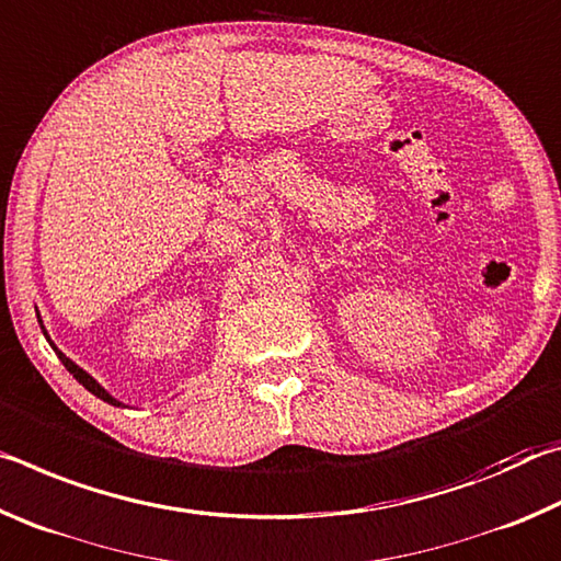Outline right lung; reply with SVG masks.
<instances>
[{"mask_svg":"<svg viewBox=\"0 0 561 561\" xmlns=\"http://www.w3.org/2000/svg\"><path fill=\"white\" fill-rule=\"evenodd\" d=\"M42 321V319H39ZM44 329V327H42ZM44 336H46V331H44ZM46 339H49V336H46ZM49 344H51V339H49ZM51 348L56 351V356H59L61 358V364L66 366V371H69V374H73V378H76V381H79L83 388H89V391L93 393V396H99L101 398V401H106V403H111V405H121L118 401H116V398H113V396H108L106 391H103V388L96 383V381H93V378L87 374V371H83V368H79V366H76L73 364V360L71 358H66L64 354H61V351L59 348H56L54 344H51Z\"/></svg>","mask_w":561,"mask_h":561,"instance_id":"obj_1","label":"right lung"}]
</instances>
